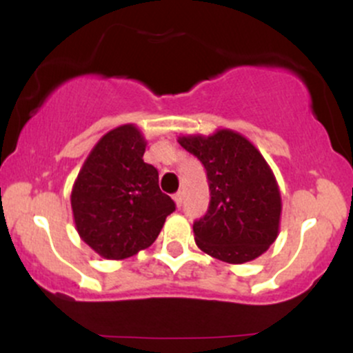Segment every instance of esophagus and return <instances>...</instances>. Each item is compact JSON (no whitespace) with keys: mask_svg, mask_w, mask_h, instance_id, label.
<instances>
[{"mask_svg":"<svg viewBox=\"0 0 353 353\" xmlns=\"http://www.w3.org/2000/svg\"><path fill=\"white\" fill-rule=\"evenodd\" d=\"M182 201H184V196H182L181 190H179V192L174 194V202H176L177 208H181V205H182Z\"/></svg>","mask_w":353,"mask_h":353,"instance_id":"1","label":"esophagus"}]
</instances>
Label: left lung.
Segmentation results:
<instances>
[{
    "label": "left lung",
    "mask_w": 353,
    "mask_h": 353,
    "mask_svg": "<svg viewBox=\"0 0 353 353\" xmlns=\"http://www.w3.org/2000/svg\"><path fill=\"white\" fill-rule=\"evenodd\" d=\"M179 144L205 168L209 209L194 222V239L205 254L244 264L274 244L281 224V190L255 145L230 129L212 136H182Z\"/></svg>",
    "instance_id": "left-lung-1"
}]
</instances>
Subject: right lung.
<instances>
[{
  "label": "right lung",
  "instance_id": "obj_1",
  "mask_svg": "<svg viewBox=\"0 0 353 353\" xmlns=\"http://www.w3.org/2000/svg\"><path fill=\"white\" fill-rule=\"evenodd\" d=\"M145 141L134 124L112 129L89 152L71 192L79 237L109 261L148 249L176 210L159 174L144 163Z\"/></svg>",
  "mask_w": 353,
  "mask_h": 353
}]
</instances>
